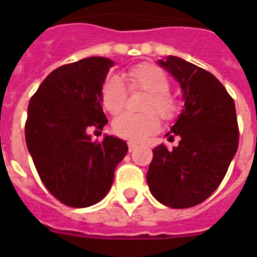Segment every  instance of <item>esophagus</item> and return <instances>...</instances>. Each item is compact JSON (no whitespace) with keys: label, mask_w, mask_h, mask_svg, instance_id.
Listing matches in <instances>:
<instances>
[{"label":"esophagus","mask_w":257,"mask_h":257,"mask_svg":"<svg viewBox=\"0 0 257 257\" xmlns=\"http://www.w3.org/2000/svg\"><path fill=\"white\" fill-rule=\"evenodd\" d=\"M137 147H139V145H137L136 143H133V141H129V143H128L129 152H133L135 149H137Z\"/></svg>","instance_id":"1"}]
</instances>
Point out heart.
<instances>
[{"mask_svg":"<svg viewBox=\"0 0 257 257\" xmlns=\"http://www.w3.org/2000/svg\"><path fill=\"white\" fill-rule=\"evenodd\" d=\"M126 80L132 90L148 93L143 110L145 113H124L113 121V131L117 136L131 141H141L156 133L160 128V120H171L179 112V102L169 92L168 74L160 66L144 62L126 72ZM128 90L118 76H109L101 88V102L106 112L118 114L126 104ZM155 110L157 112H151Z\"/></svg>","mask_w":257,"mask_h":257,"instance_id":"b5f03b06","label":"heart"}]
</instances>
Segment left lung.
Returning <instances> with one entry per match:
<instances>
[{"instance_id":"obj_1","label":"left lung","mask_w":257,"mask_h":257,"mask_svg":"<svg viewBox=\"0 0 257 257\" xmlns=\"http://www.w3.org/2000/svg\"><path fill=\"white\" fill-rule=\"evenodd\" d=\"M157 64L180 84L184 108L168 133V140L179 137V145L153 149L147 181L167 207H195L216 191L236 155L235 102L213 74L183 58L168 56Z\"/></svg>"}]
</instances>
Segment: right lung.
Instances as JSON below:
<instances>
[{
  "instance_id": "right-lung-1",
  "label": "right lung",
  "mask_w": 257,
  "mask_h": 257,
  "mask_svg": "<svg viewBox=\"0 0 257 257\" xmlns=\"http://www.w3.org/2000/svg\"><path fill=\"white\" fill-rule=\"evenodd\" d=\"M114 65L88 57L53 70L30 98L26 147L48 191L65 205L90 207L104 199L128 152L118 137L93 143L89 126H104L101 88Z\"/></svg>"
}]
</instances>
